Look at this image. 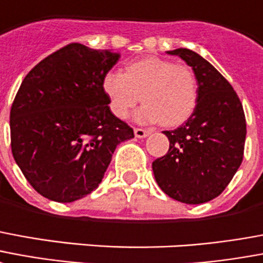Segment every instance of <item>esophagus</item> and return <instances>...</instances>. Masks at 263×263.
<instances>
[{
    "label": "esophagus",
    "mask_w": 263,
    "mask_h": 263,
    "mask_svg": "<svg viewBox=\"0 0 263 263\" xmlns=\"http://www.w3.org/2000/svg\"><path fill=\"white\" fill-rule=\"evenodd\" d=\"M134 134L137 138H146L151 135V131L149 129H143V128H135L134 129Z\"/></svg>",
    "instance_id": "1"
}]
</instances>
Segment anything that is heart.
<instances>
[{"label": "heart", "instance_id": "obj_1", "mask_svg": "<svg viewBox=\"0 0 263 263\" xmlns=\"http://www.w3.org/2000/svg\"><path fill=\"white\" fill-rule=\"evenodd\" d=\"M103 90L110 110L118 118H126L142 99L145 104L135 112L137 121L161 122L166 126L186 121L198 100L194 72L159 57L129 62L125 73L108 72L103 78Z\"/></svg>", "mask_w": 263, "mask_h": 263}]
</instances>
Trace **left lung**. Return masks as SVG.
Wrapping results in <instances>:
<instances>
[{
    "mask_svg": "<svg viewBox=\"0 0 263 263\" xmlns=\"http://www.w3.org/2000/svg\"><path fill=\"white\" fill-rule=\"evenodd\" d=\"M192 68L198 100L191 117L173 131L166 156L152 163L161 191L188 205L219 196L238 170L246 143V116L240 99L211 62L188 48L167 51Z\"/></svg>",
    "mask_w": 263,
    "mask_h": 263,
    "instance_id": "obj_1",
    "label": "left lung"
}]
</instances>
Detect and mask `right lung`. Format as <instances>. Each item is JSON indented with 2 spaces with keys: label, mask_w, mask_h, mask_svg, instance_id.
I'll list each match as a JSON object with an SVG mask.
<instances>
[{
  "label": "right lung",
  "mask_w": 263,
  "mask_h": 263,
  "mask_svg": "<svg viewBox=\"0 0 263 263\" xmlns=\"http://www.w3.org/2000/svg\"><path fill=\"white\" fill-rule=\"evenodd\" d=\"M120 57L73 43L39 62L17 90L9 117L13 159L50 201L67 203L95 191L117 145L134 138L103 90Z\"/></svg>",
  "instance_id": "add662e5"
}]
</instances>
